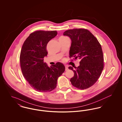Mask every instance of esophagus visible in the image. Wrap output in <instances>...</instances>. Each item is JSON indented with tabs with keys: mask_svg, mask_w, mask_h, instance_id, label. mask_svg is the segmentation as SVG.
Listing matches in <instances>:
<instances>
[{
	"mask_svg": "<svg viewBox=\"0 0 122 122\" xmlns=\"http://www.w3.org/2000/svg\"><path fill=\"white\" fill-rule=\"evenodd\" d=\"M67 70H68V67L65 66V71H67Z\"/></svg>",
	"mask_w": 122,
	"mask_h": 122,
	"instance_id": "34e87169",
	"label": "esophagus"
}]
</instances>
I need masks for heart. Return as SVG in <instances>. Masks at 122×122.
Returning <instances> with one entry per match:
<instances>
[{"label":"heart","mask_w":122,"mask_h":122,"mask_svg":"<svg viewBox=\"0 0 122 122\" xmlns=\"http://www.w3.org/2000/svg\"><path fill=\"white\" fill-rule=\"evenodd\" d=\"M60 38H66V37H61Z\"/></svg>","instance_id":"obj_1"}]
</instances>
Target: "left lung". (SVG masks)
I'll return each mask as SVG.
<instances>
[{"instance_id": "obj_1", "label": "left lung", "mask_w": 122, "mask_h": 122, "mask_svg": "<svg viewBox=\"0 0 122 122\" xmlns=\"http://www.w3.org/2000/svg\"><path fill=\"white\" fill-rule=\"evenodd\" d=\"M71 40L70 57L81 60L80 65L69 69L74 72L70 81L79 89L92 86L98 80L104 67V59L101 45L97 39L88 30L85 29L69 30L63 33Z\"/></svg>"}]
</instances>
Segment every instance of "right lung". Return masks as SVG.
Masks as SVG:
<instances>
[{"instance_id": "obj_1", "label": "right lung", "mask_w": 122, "mask_h": 122, "mask_svg": "<svg viewBox=\"0 0 122 122\" xmlns=\"http://www.w3.org/2000/svg\"><path fill=\"white\" fill-rule=\"evenodd\" d=\"M57 35L56 30H37L24 41L20 54V64L24 78L31 87L41 92H49L56 86L58 78L65 71L63 64L58 62L50 67L43 62L47 54L49 41Z\"/></svg>"}]
</instances>
